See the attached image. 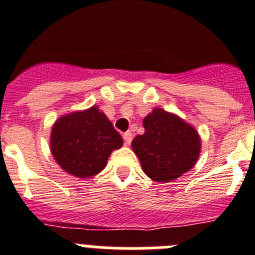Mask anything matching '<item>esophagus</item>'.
I'll return each instance as SVG.
<instances>
[{
  "mask_svg": "<svg viewBox=\"0 0 255 255\" xmlns=\"http://www.w3.org/2000/svg\"><path fill=\"white\" fill-rule=\"evenodd\" d=\"M124 140H125L126 145H130V143H131V140H132V132L126 131L125 134H124Z\"/></svg>",
  "mask_w": 255,
  "mask_h": 255,
  "instance_id": "34e87169",
  "label": "esophagus"
}]
</instances>
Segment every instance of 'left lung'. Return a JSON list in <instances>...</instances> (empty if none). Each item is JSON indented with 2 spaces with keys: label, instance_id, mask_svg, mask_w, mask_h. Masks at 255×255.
Here are the masks:
<instances>
[{
  "label": "left lung",
  "instance_id": "left-lung-1",
  "mask_svg": "<svg viewBox=\"0 0 255 255\" xmlns=\"http://www.w3.org/2000/svg\"><path fill=\"white\" fill-rule=\"evenodd\" d=\"M143 135L135 136L131 148L148 177L170 182L194 167L199 158L197 130L176 115L154 108L144 117Z\"/></svg>",
  "mask_w": 255,
  "mask_h": 255
}]
</instances>
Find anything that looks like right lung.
<instances>
[{
    "label": "right lung",
    "mask_w": 255,
    "mask_h": 255,
    "mask_svg": "<svg viewBox=\"0 0 255 255\" xmlns=\"http://www.w3.org/2000/svg\"><path fill=\"white\" fill-rule=\"evenodd\" d=\"M51 152L60 167L87 179L100 173L123 138L97 106L61 116L51 131Z\"/></svg>",
    "instance_id": "obj_1"
}]
</instances>
